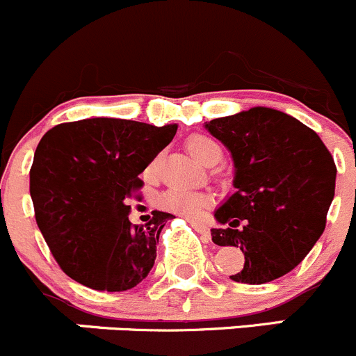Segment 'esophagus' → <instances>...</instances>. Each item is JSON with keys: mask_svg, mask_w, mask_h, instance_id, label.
<instances>
[{"mask_svg": "<svg viewBox=\"0 0 356 356\" xmlns=\"http://www.w3.org/2000/svg\"><path fill=\"white\" fill-rule=\"evenodd\" d=\"M189 222L193 224V227H195V229L198 231V233H202L203 236L207 238V240H210V231H209V227L205 226V224L200 222V220H195V219H189Z\"/></svg>", "mask_w": 356, "mask_h": 356, "instance_id": "obj_1", "label": "esophagus"}]
</instances>
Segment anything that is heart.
I'll use <instances>...</instances> for the list:
<instances>
[{"mask_svg": "<svg viewBox=\"0 0 356 356\" xmlns=\"http://www.w3.org/2000/svg\"><path fill=\"white\" fill-rule=\"evenodd\" d=\"M186 147H188L189 154L203 165L210 163V161H217L220 156L219 144L212 137L202 136V134H195V136L188 137ZM154 167L156 165L151 163L147 167L146 174L153 175ZM156 203L160 209L168 210V212L179 213V216H184L188 219H198L205 212L207 207L212 203V196L203 191H188V189L172 188L168 191L161 193L158 196Z\"/></svg>", "mask_w": 356, "mask_h": 356, "instance_id": "1", "label": "heart"}]
</instances>
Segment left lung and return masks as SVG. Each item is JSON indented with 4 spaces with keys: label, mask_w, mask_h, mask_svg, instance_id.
<instances>
[{
    "label": "left lung",
    "mask_w": 356,
    "mask_h": 356,
    "mask_svg": "<svg viewBox=\"0 0 356 356\" xmlns=\"http://www.w3.org/2000/svg\"><path fill=\"white\" fill-rule=\"evenodd\" d=\"M205 129L231 153L234 193L216 210L212 241L240 247L238 284L261 285L292 271L325 229L336 163L318 134L271 108L212 120Z\"/></svg>",
    "instance_id": "8db88e82"
}]
</instances>
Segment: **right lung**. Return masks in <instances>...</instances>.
Wrapping results in <instances>:
<instances>
[{
    "label": "right lung",
    "mask_w": 356,
    "mask_h": 356,
    "mask_svg": "<svg viewBox=\"0 0 356 356\" xmlns=\"http://www.w3.org/2000/svg\"><path fill=\"white\" fill-rule=\"evenodd\" d=\"M177 125L88 118L60 123L40 140L29 172L38 227L60 270L95 291L123 292L147 277L172 213L129 220L125 200Z\"/></svg>",
    "instance_id": "1"
}]
</instances>
